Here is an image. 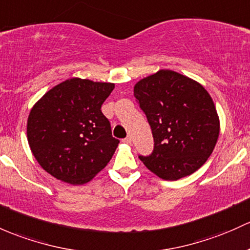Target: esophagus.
Here are the masks:
<instances>
[{"label": "esophagus", "mask_w": 250, "mask_h": 250, "mask_svg": "<svg viewBox=\"0 0 250 250\" xmlns=\"http://www.w3.org/2000/svg\"><path fill=\"white\" fill-rule=\"evenodd\" d=\"M131 142H132V139H131L130 136H127V137H126V138L124 139V143H126V144H131Z\"/></svg>", "instance_id": "34e87169"}]
</instances>
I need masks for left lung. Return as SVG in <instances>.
<instances>
[{"instance_id": "8db88e82", "label": "left lung", "mask_w": 250, "mask_h": 250, "mask_svg": "<svg viewBox=\"0 0 250 250\" xmlns=\"http://www.w3.org/2000/svg\"><path fill=\"white\" fill-rule=\"evenodd\" d=\"M136 100L146 115L154 151L139 156L158 178L175 181L208 161L219 136V118L208 90L173 70H160L136 83Z\"/></svg>"}]
</instances>
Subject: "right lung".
Wrapping results in <instances>:
<instances>
[{"mask_svg":"<svg viewBox=\"0 0 250 250\" xmlns=\"http://www.w3.org/2000/svg\"><path fill=\"white\" fill-rule=\"evenodd\" d=\"M113 89L114 83L74 77L50 89L31 109L29 147L53 178L83 185L109 162L119 141L101 106Z\"/></svg>","mask_w":250,"mask_h":250,"instance_id":"1","label":"right lung"}]
</instances>
